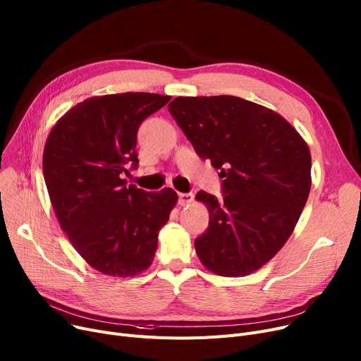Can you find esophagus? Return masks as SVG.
<instances>
[{
    "instance_id": "obj_1",
    "label": "esophagus",
    "mask_w": 361,
    "mask_h": 361,
    "mask_svg": "<svg viewBox=\"0 0 361 361\" xmlns=\"http://www.w3.org/2000/svg\"><path fill=\"white\" fill-rule=\"evenodd\" d=\"M193 199H195V195L192 192L190 193H178V204H181V206L192 203Z\"/></svg>"
}]
</instances>
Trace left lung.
I'll return each mask as SVG.
<instances>
[{
	"mask_svg": "<svg viewBox=\"0 0 361 361\" xmlns=\"http://www.w3.org/2000/svg\"><path fill=\"white\" fill-rule=\"evenodd\" d=\"M168 109L224 178L222 199L196 196L211 215L209 228L195 240L200 262L222 276L257 271L286 244L307 202L306 142L279 114L230 94L178 97Z\"/></svg>",
	"mask_w": 361,
	"mask_h": 361,
	"instance_id": "1",
	"label": "left lung"
}]
</instances>
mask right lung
I'll return each mask as SVG.
<instances>
[{
  "label": "right lung",
  "mask_w": 361,
  "mask_h": 361,
  "mask_svg": "<svg viewBox=\"0 0 361 361\" xmlns=\"http://www.w3.org/2000/svg\"><path fill=\"white\" fill-rule=\"evenodd\" d=\"M169 99L145 92L89 98L48 136L42 165L55 215L74 249L105 275L133 276L150 267L178 199L173 188L146 192L123 180L139 165L140 124Z\"/></svg>",
  "instance_id": "right-lung-1"
}]
</instances>
